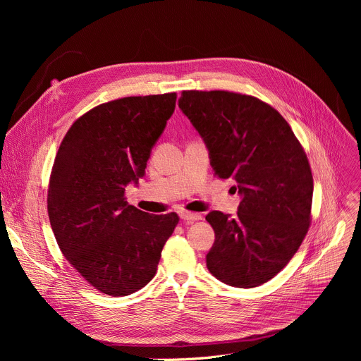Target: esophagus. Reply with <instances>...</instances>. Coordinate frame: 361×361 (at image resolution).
<instances>
[{"label": "esophagus", "mask_w": 361, "mask_h": 361, "mask_svg": "<svg viewBox=\"0 0 361 361\" xmlns=\"http://www.w3.org/2000/svg\"><path fill=\"white\" fill-rule=\"evenodd\" d=\"M180 218L184 219V221H187V222H195V221L202 219V215H200V214H195V212L183 211V212H180Z\"/></svg>", "instance_id": "34e87169"}]
</instances>
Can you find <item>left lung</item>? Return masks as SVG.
Listing matches in <instances>:
<instances>
[{"instance_id": "8db88e82", "label": "left lung", "mask_w": 361, "mask_h": 361, "mask_svg": "<svg viewBox=\"0 0 361 361\" xmlns=\"http://www.w3.org/2000/svg\"><path fill=\"white\" fill-rule=\"evenodd\" d=\"M178 106L209 150L215 176L233 178L241 196L235 218L206 215L215 231L206 267L231 287L262 286L286 268L309 230L306 152L281 114L249 94L184 90Z\"/></svg>"}]
</instances>
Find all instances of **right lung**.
Instances as JSON below:
<instances>
[{"mask_svg":"<svg viewBox=\"0 0 361 361\" xmlns=\"http://www.w3.org/2000/svg\"><path fill=\"white\" fill-rule=\"evenodd\" d=\"M177 93L128 97L75 120L54 161L48 215L60 250L92 287L112 297L155 276L177 214L149 215L127 203L152 147L176 109Z\"/></svg>","mask_w":361,"mask_h":361,"instance_id":"right-lung-1","label":"right lung"}]
</instances>
